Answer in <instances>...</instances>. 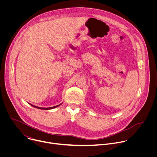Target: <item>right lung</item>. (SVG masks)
I'll use <instances>...</instances> for the list:
<instances>
[{"mask_svg": "<svg viewBox=\"0 0 157 157\" xmlns=\"http://www.w3.org/2000/svg\"><path fill=\"white\" fill-rule=\"evenodd\" d=\"M31 105H32V106H33L34 107H36V108H38V109H44V110H48V109H53V108H55V107H58V105H56V106H54V107H47V108H45V107H36V106H35V105H32V104H30Z\"/></svg>", "mask_w": 157, "mask_h": 157, "instance_id": "add662e5", "label": "right lung"}]
</instances>
